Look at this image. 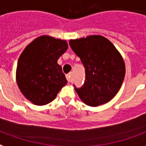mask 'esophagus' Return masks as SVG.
<instances>
[{
    "label": "esophagus",
    "instance_id": "esophagus-1",
    "mask_svg": "<svg viewBox=\"0 0 146 146\" xmlns=\"http://www.w3.org/2000/svg\"><path fill=\"white\" fill-rule=\"evenodd\" d=\"M66 78H67V80H68V82H73V80H72V73L67 74Z\"/></svg>",
    "mask_w": 146,
    "mask_h": 146
}]
</instances>
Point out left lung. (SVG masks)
Returning a JSON list of instances; mask_svg holds the SVG:
<instances>
[{
	"instance_id": "8db88e82",
	"label": "left lung",
	"mask_w": 146,
	"mask_h": 146,
	"mask_svg": "<svg viewBox=\"0 0 146 146\" xmlns=\"http://www.w3.org/2000/svg\"><path fill=\"white\" fill-rule=\"evenodd\" d=\"M69 44L86 69V81L74 88L81 100L90 107L107 104L120 90L125 75L124 59L109 39L100 35L70 39Z\"/></svg>"
}]
</instances>
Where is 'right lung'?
I'll return each mask as SVG.
<instances>
[{
  "mask_svg": "<svg viewBox=\"0 0 146 146\" xmlns=\"http://www.w3.org/2000/svg\"><path fill=\"white\" fill-rule=\"evenodd\" d=\"M68 47L64 39L44 35L22 51L17 64L16 82L21 92L32 104H50L67 84L57 60Z\"/></svg>",
  "mask_w": 146,
  "mask_h": 146,
  "instance_id": "add662e5",
  "label": "right lung"
}]
</instances>
